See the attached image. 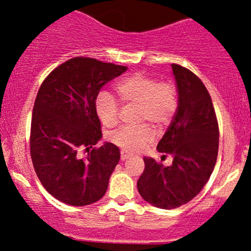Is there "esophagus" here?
<instances>
[{
	"mask_svg": "<svg viewBox=\"0 0 251 251\" xmlns=\"http://www.w3.org/2000/svg\"><path fill=\"white\" fill-rule=\"evenodd\" d=\"M131 157V155H129L127 152H125V151H122L120 152V158H122V160H126V159H128V158Z\"/></svg>",
	"mask_w": 251,
	"mask_h": 251,
	"instance_id": "esophagus-1",
	"label": "esophagus"
}]
</instances>
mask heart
Wrapping results in <instances>:
<instances>
[{
  "label": "heart",
  "mask_w": 251,
  "mask_h": 251,
  "mask_svg": "<svg viewBox=\"0 0 251 251\" xmlns=\"http://www.w3.org/2000/svg\"><path fill=\"white\" fill-rule=\"evenodd\" d=\"M120 102L134 106L135 128L124 127L108 135L109 142L126 152H137L153 140L151 126L163 128L171 123L178 107V91L174 82L158 81L155 77L134 73L123 77L114 86ZM96 114L105 127L112 128L119 122V105L108 93H100L94 102Z\"/></svg>",
  "instance_id": "1"
}]
</instances>
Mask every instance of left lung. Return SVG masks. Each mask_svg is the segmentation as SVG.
<instances>
[{"label":"left lung","mask_w":251,"mask_h":251,"mask_svg":"<svg viewBox=\"0 0 251 251\" xmlns=\"http://www.w3.org/2000/svg\"><path fill=\"white\" fill-rule=\"evenodd\" d=\"M177 82L178 107L157 150L174 157L164 166L144 158L145 170L138 179V191L160 209H176L201 192L214 171L218 153V123L211 97L196 74L172 65Z\"/></svg>","instance_id":"left-lung-1"}]
</instances>
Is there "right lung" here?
Here are the masks:
<instances>
[{"label":"right lung","mask_w":251,"mask_h":251,"mask_svg":"<svg viewBox=\"0 0 251 251\" xmlns=\"http://www.w3.org/2000/svg\"><path fill=\"white\" fill-rule=\"evenodd\" d=\"M125 66L76 56L43 80L31 116L30 157L43 188L62 203L83 206L105 195L120 159L118 146L101 139L94 102L105 83ZM82 149L89 151L81 158Z\"/></svg>","instance_id":"right-lung-1"}]
</instances>
